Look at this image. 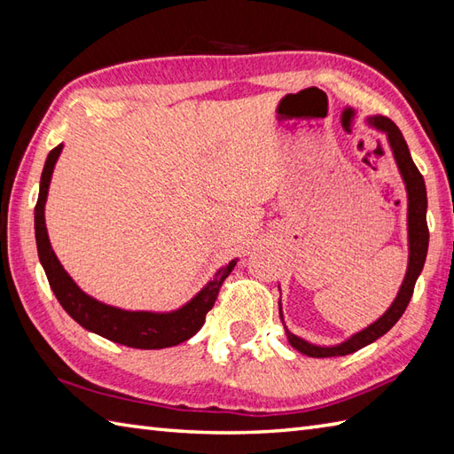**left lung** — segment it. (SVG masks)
<instances>
[{
	"mask_svg": "<svg viewBox=\"0 0 454 454\" xmlns=\"http://www.w3.org/2000/svg\"><path fill=\"white\" fill-rule=\"evenodd\" d=\"M372 127H376L382 132H387L388 142L394 158H396L398 169L402 173V179L406 183V191H408V239H410V262H408V273L403 283L400 286V293L396 296V301L392 302V306L384 312L379 320L371 324L369 327H364L363 332L355 333L349 340L333 345V347H320V345H312L301 337L291 333L286 330L288 343H291L296 351H301L308 356H316V359H324V356H343L363 349L364 345H369L372 341L379 340L384 333H387L390 327L396 324L402 314L406 312V308L411 301L413 294V286H416L418 277L423 269V263H426L427 257V247H429V228H427V191H426V181H423V176L419 169L413 163L408 144L403 140L400 129L394 124L388 117H372L369 119ZM278 314H281L283 320V312H281V302H278ZM285 324V322H283Z\"/></svg>",
	"mask_w": 454,
	"mask_h": 454,
	"instance_id": "8db88e82",
	"label": "left lung"
}]
</instances>
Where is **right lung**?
Returning <instances> with one entry per match:
<instances>
[{"instance_id":"right-lung-1","label":"right lung","mask_w":454,"mask_h":454,"mask_svg":"<svg viewBox=\"0 0 454 454\" xmlns=\"http://www.w3.org/2000/svg\"><path fill=\"white\" fill-rule=\"evenodd\" d=\"M62 144L51 150L41 176V191L35 207V236L38 259L44 267V273L51 283L52 293L64 310L70 314L85 330L98 333L105 340L137 347V349H163V347L179 345L195 335L207 320V314L216 302V296L222 283L232 273L236 259L226 267H222L216 277L202 288V291L176 312L156 314V312H127L121 308L103 304L95 298L85 294L82 288L72 281V277L64 271L51 247V239L46 234L44 224V202L51 185L54 163L60 156Z\"/></svg>"}]
</instances>
